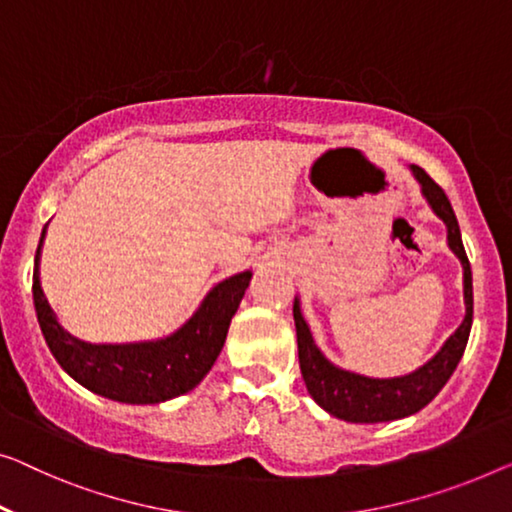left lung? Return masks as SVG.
<instances>
[{
    "label": "left lung",
    "instance_id": "left-lung-1",
    "mask_svg": "<svg viewBox=\"0 0 512 512\" xmlns=\"http://www.w3.org/2000/svg\"><path fill=\"white\" fill-rule=\"evenodd\" d=\"M414 179L421 183V193L434 211V216L444 220L448 232V248L462 264V285H464V319L455 333L448 338L437 354L421 368L402 377H368L358 372L345 370L331 363L317 347L308 322L301 312V299H294V324L296 342H299V363L305 388L319 407L329 411L331 416L342 418L347 423H386L398 418L411 416L430 404L460 363L467 347L471 322H474V285H471V266L462 246L460 225H457L455 211L448 202L444 190L434 183L427 172L418 165H409Z\"/></svg>",
    "mask_w": 512,
    "mask_h": 512
}]
</instances>
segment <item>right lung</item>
<instances>
[{"label": "right lung", "instance_id": "right-lung-1", "mask_svg": "<svg viewBox=\"0 0 512 512\" xmlns=\"http://www.w3.org/2000/svg\"><path fill=\"white\" fill-rule=\"evenodd\" d=\"M34 259V308L52 356L78 384L91 393L126 404H160L193 391L209 375L234 312L246 294L253 271H241L209 289L200 308L177 331L144 342H87L68 333L45 299L41 287V250Z\"/></svg>", "mask_w": 512, "mask_h": 512}]
</instances>
